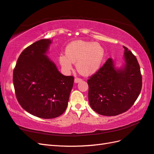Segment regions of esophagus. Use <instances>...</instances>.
<instances>
[{
    "label": "esophagus",
    "mask_w": 154,
    "mask_h": 154,
    "mask_svg": "<svg viewBox=\"0 0 154 154\" xmlns=\"http://www.w3.org/2000/svg\"><path fill=\"white\" fill-rule=\"evenodd\" d=\"M81 81H82V79H80V78H75V79H74V82H75V83H78L81 82Z\"/></svg>",
    "instance_id": "1"
}]
</instances>
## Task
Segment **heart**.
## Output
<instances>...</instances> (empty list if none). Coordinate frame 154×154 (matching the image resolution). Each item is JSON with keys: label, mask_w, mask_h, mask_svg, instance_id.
Instances as JSON below:
<instances>
[{"label": "heart", "mask_w": 154, "mask_h": 154, "mask_svg": "<svg viewBox=\"0 0 154 154\" xmlns=\"http://www.w3.org/2000/svg\"><path fill=\"white\" fill-rule=\"evenodd\" d=\"M104 54V49L99 43L76 40L67 45L65 54H61L59 56V62L65 71H70L73 63H76L77 71L81 75L89 76L99 70Z\"/></svg>", "instance_id": "obj_1"}]
</instances>
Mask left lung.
I'll list each match as a JSON object with an SVG mask.
<instances>
[{
    "label": "left lung",
    "mask_w": 154,
    "mask_h": 154,
    "mask_svg": "<svg viewBox=\"0 0 154 154\" xmlns=\"http://www.w3.org/2000/svg\"><path fill=\"white\" fill-rule=\"evenodd\" d=\"M124 49V63L116 68L111 58L88 79L91 107L104 116L126 112L135 103L142 86L140 67L136 56Z\"/></svg>",
    "instance_id": "left-lung-1"
}]
</instances>
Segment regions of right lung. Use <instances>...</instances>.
I'll return each instance as SVG.
<instances>
[{"mask_svg":"<svg viewBox=\"0 0 154 154\" xmlns=\"http://www.w3.org/2000/svg\"><path fill=\"white\" fill-rule=\"evenodd\" d=\"M42 39L23 51L13 72V84L19 104L35 116H60L66 110L74 77L65 76L46 54L51 43Z\"/></svg>","mask_w":154,"mask_h":154,"instance_id":"1","label":"right lung"}]
</instances>
